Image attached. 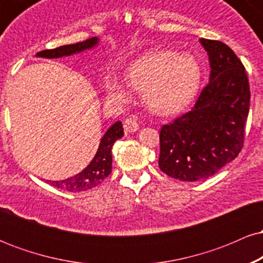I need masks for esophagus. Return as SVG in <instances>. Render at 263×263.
<instances>
[{"label":"esophagus","mask_w":263,"mask_h":263,"mask_svg":"<svg viewBox=\"0 0 263 263\" xmlns=\"http://www.w3.org/2000/svg\"><path fill=\"white\" fill-rule=\"evenodd\" d=\"M138 127H140V126H138L135 117H127V119L123 121V128H125L126 132H136Z\"/></svg>","instance_id":"esophagus-1"}]
</instances>
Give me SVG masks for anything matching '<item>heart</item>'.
<instances>
[{
    "label": "heart",
    "instance_id": "b5f03b06",
    "mask_svg": "<svg viewBox=\"0 0 263 263\" xmlns=\"http://www.w3.org/2000/svg\"><path fill=\"white\" fill-rule=\"evenodd\" d=\"M126 81L132 89L143 91V101L152 112L174 115L185 108L197 95L201 81L198 60L188 53L151 50L129 65ZM117 96H126L117 79L107 83Z\"/></svg>",
    "mask_w": 263,
    "mask_h": 263
}]
</instances>
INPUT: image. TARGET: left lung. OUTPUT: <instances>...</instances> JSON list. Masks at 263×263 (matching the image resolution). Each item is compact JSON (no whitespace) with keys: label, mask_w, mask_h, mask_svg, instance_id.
Wrapping results in <instances>:
<instances>
[{"label":"left lung","mask_w":263,"mask_h":263,"mask_svg":"<svg viewBox=\"0 0 263 263\" xmlns=\"http://www.w3.org/2000/svg\"><path fill=\"white\" fill-rule=\"evenodd\" d=\"M210 80L194 107L159 132V168L183 182L206 179L234 161L245 140L250 85L245 66L230 47L201 38Z\"/></svg>","instance_id":"left-lung-1"}]
</instances>
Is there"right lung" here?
<instances>
[{
  "mask_svg": "<svg viewBox=\"0 0 263 263\" xmlns=\"http://www.w3.org/2000/svg\"><path fill=\"white\" fill-rule=\"evenodd\" d=\"M99 38L92 37L86 39L84 42H79L75 44L62 45V47L55 48V49H45L42 52H38L35 57L41 58H62V57L73 55V54L81 53L84 50L91 49V48L98 45ZM123 136L122 123L120 121L115 122L110 128L107 129L106 134L101 138L100 144H99L98 152L92 161L89 163V165L84 171H81L77 176L68 178L64 180H47L50 185L55 188L66 190V192H85V190L92 189L98 186L99 184L104 182L108 177V174L112 171V149L114 143L119 138Z\"/></svg>",
  "mask_w": 263,
  "mask_h": 263,
  "instance_id": "right-lung-1",
  "label": "right lung"
}]
</instances>
